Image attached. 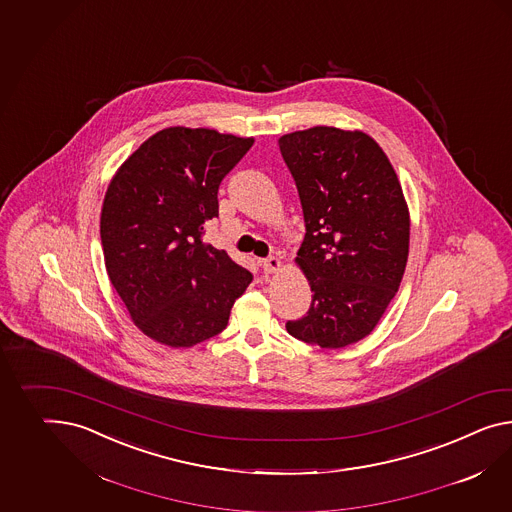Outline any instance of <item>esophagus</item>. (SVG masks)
I'll return each mask as SVG.
<instances>
[{
	"instance_id": "obj_1",
	"label": "esophagus",
	"mask_w": 512,
	"mask_h": 512,
	"mask_svg": "<svg viewBox=\"0 0 512 512\" xmlns=\"http://www.w3.org/2000/svg\"><path fill=\"white\" fill-rule=\"evenodd\" d=\"M280 267H282V262H280L278 258H275V256H269V258L262 260L263 275H273V273H278V271H280Z\"/></svg>"
}]
</instances>
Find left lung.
Wrapping results in <instances>:
<instances>
[{
	"mask_svg": "<svg viewBox=\"0 0 512 512\" xmlns=\"http://www.w3.org/2000/svg\"><path fill=\"white\" fill-rule=\"evenodd\" d=\"M306 234L295 262L312 288L289 334L323 349L366 338L405 273L410 219L392 163L369 135L315 126L280 137Z\"/></svg>",
	"mask_w": 512,
	"mask_h": 512,
	"instance_id": "1",
	"label": "left lung"
}]
</instances>
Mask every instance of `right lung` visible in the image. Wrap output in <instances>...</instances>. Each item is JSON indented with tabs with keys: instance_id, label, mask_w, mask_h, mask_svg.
Here are the masks:
<instances>
[{
	"instance_id": "1",
	"label": "right lung",
	"mask_w": 512,
	"mask_h": 512,
	"mask_svg": "<svg viewBox=\"0 0 512 512\" xmlns=\"http://www.w3.org/2000/svg\"><path fill=\"white\" fill-rule=\"evenodd\" d=\"M254 139L167 128L146 139L107 187L100 217L105 269L148 338L193 347L228 325L252 273L204 243L219 185Z\"/></svg>"
}]
</instances>
